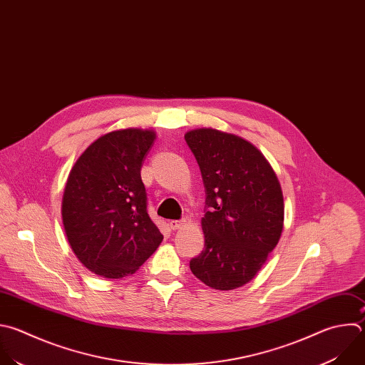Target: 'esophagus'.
Segmentation results:
<instances>
[{
  "label": "esophagus",
  "mask_w": 365,
  "mask_h": 365,
  "mask_svg": "<svg viewBox=\"0 0 365 365\" xmlns=\"http://www.w3.org/2000/svg\"><path fill=\"white\" fill-rule=\"evenodd\" d=\"M183 223H185V220H183V219H179V220H170V222H169V226H170V229L176 230V229H180V227L183 226Z\"/></svg>",
  "instance_id": "34e87169"
}]
</instances>
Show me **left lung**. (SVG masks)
<instances>
[{"label": "left lung", "instance_id": "left-lung-1", "mask_svg": "<svg viewBox=\"0 0 365 365\" xmlns=\"http://www.w3.org/2000/svg\"><path fill=\"white\" fill-rule=\"evenodd\" d=\"M205 186V250L190 259L205 285L229 291L250 282L277 247L284 227L281 185L250 142L215 129L185 135Z\"/></svg>", "mask_w": 365, "mask_h": 365}]
</instances>
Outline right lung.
I'll return each mask as SVG.
<instances>
[{"label":"right lung","mask_w":365,"mask_h":365,"mask_svg":"<svg viewBox=\"0 0 365 365\" xmlns=\"http://www.w3.org/2000/svg\"><path fill=\"white\" fill-rule=\"evenodd\" d=\"M156 136L115 130L93 142L73 166L63 196L70 247L96 275H133L158 250L163 235L148 212L140 170Z\"/></svg>","instance_id":"add662e5"}]
</instances>
